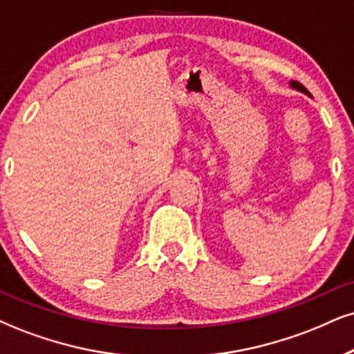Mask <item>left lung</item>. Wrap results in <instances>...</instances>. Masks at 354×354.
Masks as SVG:
<instances>
[{
    "instance_id": "1",
    "label": "left lung",
    "mask_w": 354,
    "mask_h": 354,
    "mask_svg": "<svg viewBox=\"0 0 354 354\" xmlns=\"http://www.w3.org/2000/svg\"><path fill=\"white\" fill-rule=\"evenodd\" d=\"M290 85L294 86V88H297V90H300L302 91V93H305V95H308V97H310V91H308L307 88H305V86L302 85V84H299V82H290Z\"/></svg>"
}]
</instances>
